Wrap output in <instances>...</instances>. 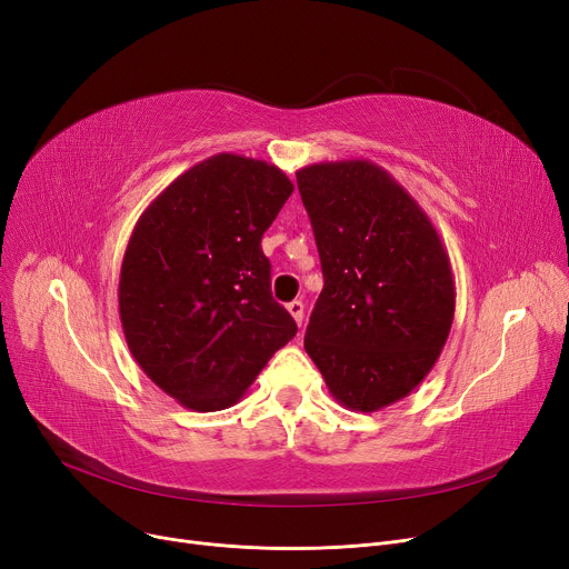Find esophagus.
<instances>
[{
	"mask_svg": "<svg viewBox=\"0 0 569 569\" xmlns=\"http://www.w3.org/2000/svg\"><path fill=\"white\" fill-rule=\"evenodd\" d=\"M288 311H290V316L295 318V322L302 327V320H305V305H302L300 300H292V302L288 305Z\"/></svg>",
	"mask_w": 569,
	"mask_h": 569,
	"instance_id": "1",
	"label": "esophagus"
}]
</instances>
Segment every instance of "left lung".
I'll return each mask as SVG.
<instances>
[{"label": "left lung", "mask_w": 569, "mask_h": 569, "mask_svg": "<svg viewBox=\"0 0 569 569\" xmlns=\"http://www.w3.org/2000/svg\"><path fill=\"white\" fill-rule=\"evenodd\" d=\"M322 267L305 348L332 397L376 412L433 369L455 320V277L425 209L380 166L297 170Z\"/></svg>", "instance_id": "left-lung-1"}]
</instances>
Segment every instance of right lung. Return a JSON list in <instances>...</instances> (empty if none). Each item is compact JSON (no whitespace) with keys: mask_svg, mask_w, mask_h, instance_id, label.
I'll return each instance as SVG.
<instances>
[{"mask_svg":"<svg viewBox=\"0 0 569 569\" xmlns=\"http://www.w3.org/2000/svg\"><path fill=\"white\" fill-rule=\"evenodd\" d=\"M292 189L277 166L223 152L179 174L131 232L119 274L129 350L191 410L237 403L297 335L260 249Z\"/></svg>","mask_w":569,"mask_h":569,"instance_id":"right-lung-1","label":"right lung"}]
</instances>
